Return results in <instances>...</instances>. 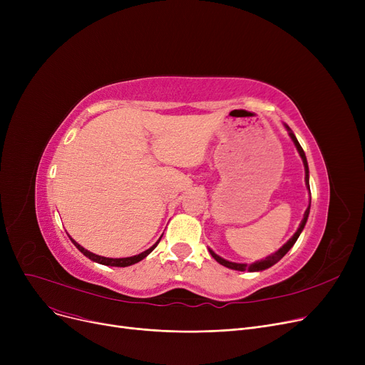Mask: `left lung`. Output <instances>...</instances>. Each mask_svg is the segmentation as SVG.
<instances>
[{
    "label": "left lung",
    "instance_id": "left-lung-1",
    "mask_svg": "<svg viewBox=\"0 0 365 365\" xmlns=\"http://www.w3.org/2000/svg\"><path fill=\"white\" fill-rule=\"evenodd\" d=\"M287 127V125H285ZM289 128V127H287ZM289 131H290V128H289ZM290 138L293 139V142H294V145H296V148H297V150H299V153H300V157H302V160H303V164H304V171H306V185H308V187H309V168H308V161H306V155H304V152H303V148L300 146V143L297 142V139H296V136L294 134L290 131ZM309 208H311V202H309V207L306 208V212H304V216H303V220H302V223H300V226H299V229H297V232L287 241L279 250L277 252V253H274V255H271V256H267L266 259H263V260H260V262H256V263H253V264H245V263H234V262H227V260H225V259H222V257H219L215 252H212L210 250V255H212L213 257H215V260L216 262H219L220 264H223V266H226V267H229V269H235V271H250V272H256V271H263V269H267V267H271L272 264H275L278 260H281L285 255H287V252L290 250V248L294 245V242L297 241V238H299V235H300V232L303 231V227H304V225H306V220H308V216H309Z\"/></svg>",
    "mask_w": 365,
    "mask_h": 365
}]
</instances>
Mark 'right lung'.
<instances>
[{"instance_id":"1","label":"right lung","mask_w":365,"mask_h":365,"mask_svg":"<svg viewBox=\"0 0 365 365\" xmlns=\"http://www.w3.org/2000/svg\"><path fill=\"white\" fill-rule=\"evenodd\" d=\"M161 240V238H160ZM160 240H158V242H160ZM71 241L73 242V245L78 248V250L84 255V256H87L88 259H91V260H94V262H98V263H102V264H108V266H118V267H125V266H130V264H134V263H138V262H140L142 259H145L153 248H155L157 245H158V242L155 244V245H152L150 248H148L146 252H143V253H140V255H138V256H131V257H124V259H109V257H103V256H98V255H94V253H90L88 250H86L84 247H81L78 242H75L72 238H71Z\"/></svg>"}]
</instances>
